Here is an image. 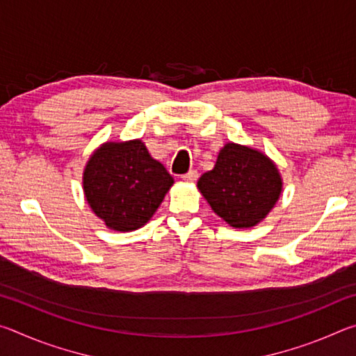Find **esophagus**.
I'll list each match as a JSON object with an SVG mask.
<instances>
[{"instance_id":"obj_1","label":"esophagus","mask_w":356,"mask_h":356,"mask_svg":"<svg viewBox=\"0 0 356 356\" xmlns=\"http://www.w3.org/2000/svg\"><path fill=\"white\" fill-rule=\"evenodd\" d=\"M197 176H200V174H197V171H195V170H190L188 172L182 174V179H184V180H186V182H195V180L197 179Z\"/></svg>"}]
</instances>
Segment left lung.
I'll list each match as a JSON object with an SVG mask.
<instances>
[{
	"label": "left lung",
	"instance_id": "8db88e82",
	"mask_svg": "<svg viewBox=\"0 0 356 356\" xmlns=\"http://www.w3.org/2000/svg\"><path fill=\"white\" fill-rule=\"evenodd\" d=\"M276 166L254 149L229 143L197 188L213 212L232 227H252L265 218L281 195Z\"/></svg>",
	"mask_w": 356,
	"mask_h": 356
}]
</instances>
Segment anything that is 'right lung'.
Masks as SVG:
<instances>
[{"label": "right lung", "instance_id": "add662e5", "mask_svg": "<svg viewBox=\"0 0 356 356\" xmlns=\"http://www.w3.org/2000/svg\"><path fill=\"white\" fill-rule=\"evenodd\" d=\"M171 174L140 140L106 143L89 159L83 188L94 213L114 231L146 225L172 185Z\"/></svg>", "mask_w": 356, "mask_h": 356}]
</instances>
